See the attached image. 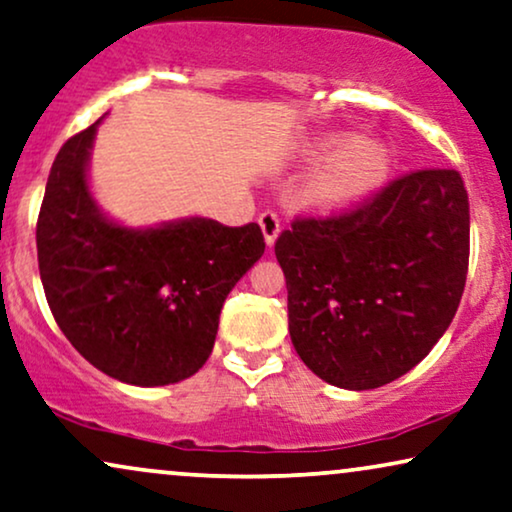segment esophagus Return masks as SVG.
<instances>
[{
  "label": "esophagus",
  "instance_id": "obj_1",
  "mask_svg": "<svg viewBox=\"0 0 512 512\" xmlns=\"http://www.w3.org/2000/svg\"><path fill=\"white\" fill-rule=\"evenodd\" d=\"M260 227H262L264 241H267V245L271 248L276 241L278 231H281V222H278V215L274 213V210H264V213L260 215Z\"/></svg>",
  "mask_w": 512,
  "mask_h": 512
}]
</instances>
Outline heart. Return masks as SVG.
Returning <instances> with one entry per match:
<instances>
[{
    "label": "heart",
    "mask_w": 512,
    "mask_h": 512,
    "mask_svg": "<svg viewBox=\"0 0 512 512\" xmlns=\"http://www.w3.org/2000/svg\"><path fill=\"white\" fill-rule=\"evenodd\" d=\"M337 151L336 155L334 152ZM306 187V201L323 210L344 208L370 194L384 180L388 152L374 140H356L349 135H330L311 149L313 156H331Z\"/></svg>",
    "instance_id": "obj_1"
}]
</instances>
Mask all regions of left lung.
<instances>
[{"label":"left lung","instance_id":"obj_1","mask_svg":"<svg viewBox=\"0 0 512 512\" xmlns=\"http://www.w3.org/2000/svg\"><path fill=\"white\" fill-rule=\"evenodd\" d=\"M290 339L327 384L367 391L421 363L459 309L470 255L468 194L454 168L395 177L276 238Z\"/></svg>","mask_w":512,"mask_h":512}]
</instances>
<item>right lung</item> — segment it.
Returning a JSON list of instances; mask_svg holds the SVG:
<instances>
[{
  "label": "right lung",
  "instance_id": "right-lung-1",
  "mask_svg": "<svg viewBox=\"0 0 512 512\" xmlns=\"http://www.w3.org/2000/svg\"><path fill=\"white\" fill-rule=\"evenodd\" d=\"M98 124L60 147L46 182L37 220L46 302L100 372L133 386L175 384L208 360L224 299L264 255L262 229L206 217L147 231L109 222L86 185Z\"/></svg>",
  "mask_w": 512,
  "mask_h": 512
}]
</instances>
